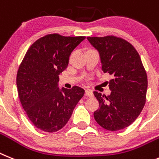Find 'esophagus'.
I'll list each match as a JSON object with an SVG mask.
<instances>
[{
  "instance_id": "obj_1",
  "label": "esophagus",
  "mask_w": 159,
  "mask_h": 159,
  "mask_svg": "<svg viewBox=\"0 0 159 159\" xmlns=\"http://www.w3.org/2000/svg\"><path fill=\"white\" fill-rule=\"evenodd\" d=\"M85 96L89 97V98H93V92H92L90 89H86V90H85Z\"/></svg>"
}]
</instances>
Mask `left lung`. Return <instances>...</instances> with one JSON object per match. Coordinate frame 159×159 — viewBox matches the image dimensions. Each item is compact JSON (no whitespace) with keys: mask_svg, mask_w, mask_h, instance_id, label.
I'll list each match as a JSON object with an SVG mask.
<instances>
[{"mask_svg":"<svg viewBox=\"0 0 159 159\" xmlns=\"http://www.w3.org/2000/svg\"><path fill=\"white\" fill-rule=\"evenodd\" d=\"M98 50L102 70L113 76L109 96L93 92L99 102L95 121L107 130L117 131L133 123L146 103L147 75L139 53L125 39L116 36L88 37Z\"/></svg>","mask_w":159,"mask_h":159,"instance_id":"8db88e82","label":"left lung"}]
</instances>
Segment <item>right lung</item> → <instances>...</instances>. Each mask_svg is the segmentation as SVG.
<instances>
[{
    "mask_svg": "<svg viewBox=\"0 0 159 159\" xmlns=\"http://www.w3.org/2000/svg\"><path fill=\"white\" fill-rule=\"evenodd\" d=\"M85 37L45 35L27 50L16 74L19 98L33 125L53 133L66 125L85 90L58 88V75L69 64L72 51Z\"/></svg>",
    "mask_w": 159,
    "mask_h": 159,
    "instance_id": "add662e5",
    "label": "right lung"
}]
</instances>
